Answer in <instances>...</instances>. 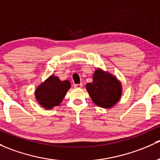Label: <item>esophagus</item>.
I'll use <instances>...</instances> for the list:
<instances>
[{
	"label": "esophagus",
	"instance_id": "34e87169",
	"mask_svg": "<svg viewBox=\"0 0 160 160\" xmlns=\"http://www.w3.org/2000/svg\"><path fill=\"white\" fill-rule=\"evenodd\" d=\"M73 87H74L75 88H81V87H83V84H82V83H78V84H74Z\"/></svg>",
	"mask_w": 160,
	"mask_h": 160
}]
</instances>
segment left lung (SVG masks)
Returning a JSON list of instances; mask_svg holds the SVG:
<instances>
[{"label": "left lung", "instance_id": "obj_1", "mask_svg": "<svg viewBox=\"0 0 160 160\" xmlns=\"http://www.w3.org/2000/svg\"><path fill=\"white\" fill-rule=\"evenodd\" d=\"M93 82L87 83V92L97 106L110 108L121 97V85L116 77L101 70L94 73Z\"/></svg>", "mask_w": 160, "mask_h": 160}]
</instances>
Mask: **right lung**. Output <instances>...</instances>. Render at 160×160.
Returning <instances> with one entry per match:
<instances>
[{"label":"right lung","instance_id":"obj_1","mask_svg":"<svg viewBox=\"0 0 160 160\" xmlns=\"http://www.w3.org/2000/svg\"><path fill=\"white\" fill-rule=\"evenodd\" d=\"M70 88V83L68 80L61 81L58 77L51 75L38 87L35 96L40 105L49 110L60 105Z\"/></svg>","mask_w":160,"mask_h":160}]
</instances>
